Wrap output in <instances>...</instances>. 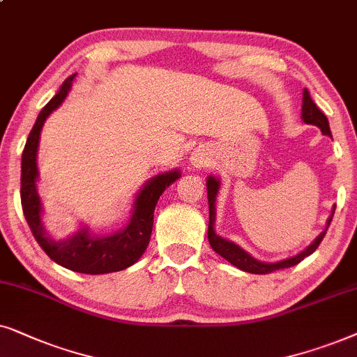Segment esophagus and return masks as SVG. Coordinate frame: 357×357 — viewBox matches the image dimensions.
<instances>
[{
	"instance_id": "obj_1",
	"label": "esophagus",
	"mask_w": 357,
	"mask_h": 357,
	"mask_svg": "<svg viewBox=\"0 0 357 357\" xmlns=\"http://www.w3.org/2000/svg\"><path fill=\"white\" fill-rule=\"evenodd\" d=\"M192 163L194 165H202V158H199V156H194V158H192Z\"/></svg>"
}]
</instances>
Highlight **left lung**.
Wrapping results in <instances>:
<instances>
[{"label": "left lung", "mask_w": 357, "mask_h": 357, "mask_svg": "<svg viewBox=\"0 0 357 357\" xmlns=\"http://www.w3.org/2000/svg\"><path fill=\"white\" fill-rule=\"evenodd\" d=\"M302 119H303V122H305V123H312V126H317L318 129H320L325 135H331L330 123H328L326 116L320 111V109L317 107V104L312 101L310 94H308L307 89H303V93H302ZM217 191H218V181L215 178H212V176H211V178L207 179V197H208V231H207V236H208V243H211L212 250L215 251L217 255H220L222 258H225L228 261V263L236 266V268L241 269V271H246V273L269 274V273H273V271L291 268V266L298 264L303 258L310 256L313 251L318 248V245L321 243L323 236H325L326 230H328V228H326L325 231H321V234L318 235V238L313 241V243L308 246L305 251H302L301 255L294 256V258L279 261V263H261V261L251 258V256L246 253L245 250H241L240 246H236L235 243H231V241L223 240L218 235H215V231H213V218H215V196H217ZM333 213H331V217L328 218V225L326 227H330L331 218H333Z\"/></svg>", "instance_id": "1"}]
</instances>
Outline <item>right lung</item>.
Returning a JSON list of instances; mask_svg holds the SVG:
<instances>
[{
	"instance_id": "add662e5",
	"label": "right lung",
	"mask_w": 357,
	"mask_h": 357,
	"mask_svg": "<svg viewBox=\"0 0 357 357\" xmlns=\"http://www.w3.org/2000/svg\"><path fill=\"white\" fill-rule=\"evenodd\" d=\"M73 78L75 75L68 76L61 84L60 91L45 104L29 137H27L21 163V206L36 241L56 264L83 274L116 273V271H122L137 263L144 255L149 246L151 228H153L156 202H158L161 192L179 178V173L169 171V173L155 176L150 183H146V186L137 196L134 204L135 208L129 225L117 234L109 236H91L88 230H82L65 241H54L44 236L40 223V199L36 191L37 145H39L40 130L45 119L63 102Z\"/></svg>"
}]
</instances>
